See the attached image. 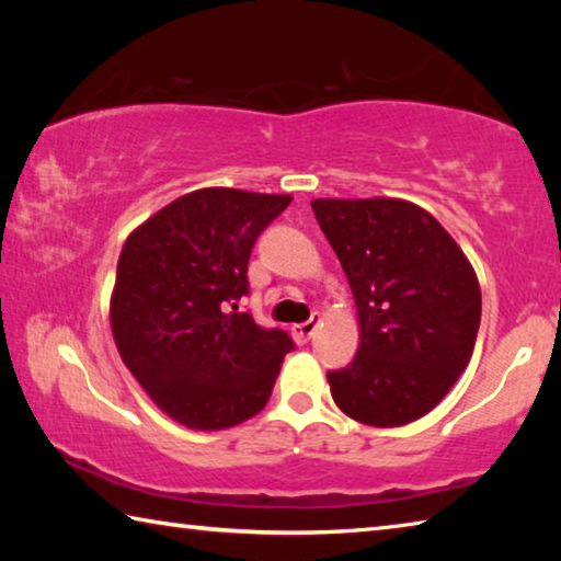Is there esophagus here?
I'll return each mask as SVG.
<instances>
[{"mask_svg":"<svg viewBox=\"0 0 561 561\" xmlns=\"http://www.w3.org/2000/svg\"><path fill=\"white\" fill-rule=\"evenodd\" d=\"M319 324H321V317L319 314H311V319L304 321V324H294L291 327L294 341H297V344H307V341L314 336V331L319 329Z\"/></svg>","mask_w":561,"mask_h":561,"instance_id":"1","label":"esophagus"}]
</instances>
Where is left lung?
Masks as SVG:
<instances>
[{"mask_svg":"<svg viewBox=\"0 0 561 561\" xmlns=\"http://www.w3.org/2000/svg\"><path fill=\"white\" fill-rule=\"evenodd\" d=\"M354 291L358 351L329 371L331 396L374 428L413 423L468 368L480 329V284L448 230L398 197L311 201Z\"/></svg>","mask_w":561,"mask_h":561,"instance_id":"1","label":"left lung"}]
</instances>
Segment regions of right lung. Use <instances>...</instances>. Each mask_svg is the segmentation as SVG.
<instances>
[{
	"instance_id": "right-lung-1",
	"label": "right lung",
	"mask_w": 561,
	"mask_h": 561,
	"mask_svg": "<svg viewBox=\"0 0 561 561\" xmlns=\"http://www.w3.org/2000/svg\"><path fill=\"white\" fill-rule=\"evenodd\" d=\"M291 195L203 187L128 234L111 294L118 354L160 411L193 431H225L267 405L291 339L237 301L260 232Z\"/></svg>"
}]
</instances>
